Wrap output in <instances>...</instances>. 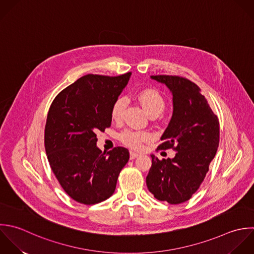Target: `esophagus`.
Returning a JSON list of instances; mask_svg holds the SVG:
<instances>
[{"instance_id":"obj_1","label":"esophagus","mask_w":254,"mask_h":254,"mask_svg":"<svg viewBox=\"0 0 254 254\" xmlns=\"http://www.w3.org/2000/svg\"><path fill=\"white\" fill-rule=\"evenodd\" d=\"M138 156H139V153H137V152H135V151H130V154H129L130 159H134V158H136V157H138Z\"/></svg>"}]
</instances>
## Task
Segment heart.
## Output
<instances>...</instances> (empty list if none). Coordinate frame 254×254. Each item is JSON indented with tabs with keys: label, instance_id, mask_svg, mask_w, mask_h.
<instances>
[{
	"label": "heart",
	"instance_id": "b5f03b06",
	"mask_svg": "<svg viewBox=\"0 0 254 254\" xmlns=\"http://www.w3.org/2000/svg\"><path fill=\"white\" fill-rule=\"evenodd\" d=\"M137 101L139 102L142 109L149 116L151 115H160L164 108L165 102L162 96L153 89H145L140 91L137 94ZM127 101L125 97L118 98L113 107H112V118L116 122H120L123 119L125 110L127 108ZM150 138V134L145 131H134V130H126L122 134L123 142L131 147V148H139L142 142L148 140Z\"/></svg>",
	"mask_w": 254,
	"mask_h": 254
}]
</instances>
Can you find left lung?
Listing matches in <instances>:
<instances>
[{"label": "left lung", "mask_w": 254, "mask_h": 254, "mask_svg": "<svg viewBox=\"0 0 254 254\" xmlns=\"http://www.w3.org/2000/svg\"><path fill=\"white\" fill-rule=\"evenodd\" d=\"M150 78L172 94L173 113L159 147L174 148L177 153L162 160L151 154L146 185L157 200L181 204L199 189L209 171L219 147L220 123L195 83L179 76Z\"/></svg>", "instance_id": "8db88e82"}]
</instances>
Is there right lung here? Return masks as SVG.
<instances>
[{
    "label": "right lung",
    "instance_id": "right-lung-1",
    "mask_svg": "<svg viewBox=\"0 0 254 254\" xmlns=\"http://www.w3.org/2000/svg\"><path fill=\"white\" fill-rule=\"evenodd\" d=\"M130 75H85L50 106L44 130L47 159L63 190L78 203L94 205L110 198L129 159L122 146L102 152L97 132L111 127L112 107Z\"/></svg>",
    "mask_w": 254,
    "mask_h": 254
}]
</instances>
